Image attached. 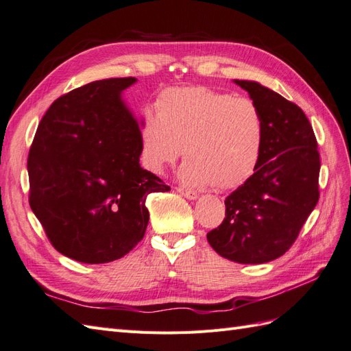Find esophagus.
I'll use <instances>...</instances> for the list:
<instances>
[{
	"instance_id": "34e87169",
	"label": "esophagus",
	"mask_w": 351,
	"mask_h": 351,
	"mask_svg": "<svg viewBox=\"0 0 351 351\" xmlns=\"http://www.w3.org/2000/svg\"><path fill=\"white\" fill-rule=\"evenodd\" d=\"M178 193L181 194V195H184L185 199H188V200H195V199H199V194H197L195 191L186 190V188H182V186H179V188H178Z\"/></svg>"
}]
</instances>
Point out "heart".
<instances>
[{
	"mask_svg": "<svg viewBox=\"0 0 351 351\" xmlns=\"http://www.w3.org/2000/svg\"><path fill=\"white\" fill-rule=\"evenodd\" d=\"M264 147L258 106L208 87H178L161 93L156 119L141 128L142 163L160 175L182 154L179 179L188 185L237 188L252 178Z\"/></svg>",
	"mask_w": 351,
	"mask_h": 351,
	"instance_id": "heart-1",
	"label": "heart"
}]
</instances>
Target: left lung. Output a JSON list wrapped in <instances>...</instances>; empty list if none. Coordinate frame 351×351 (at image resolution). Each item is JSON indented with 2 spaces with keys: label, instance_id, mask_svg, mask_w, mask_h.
I'll return each mask as SVG.
<instances>
[{
  "label": "left lung",
  "instance_id": "obj_1",
  "mask_svg": "<svg viewBox=\"0 0 351 351\" xmlns=\"http://www.w3.org/2000/svg\"><path fill=\"white\" fill-rule=\"evenodd\" d=\"M264 121V147L252 178L226 199V218L208 232L221 256L263 264L282 256L319 200L317 141L298 105L256 82L234 80Z\"/></svg>",
  "mask_w": 351,
  "mask_h": 351
}]
</instances>
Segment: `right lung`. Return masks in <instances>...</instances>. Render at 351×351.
Returning <instances> with one entry per match:
<instances>
[{
  "label": "right lung",
  "instance_id": "add662e5",
  "mask_svg": "<svg viewBox=\"0 0 351 351\" xmlns=\"http://www.w3.org/2000/svg\"><path fill=\"white\" fill-rule=\"evenodd\" d=\"M136 82L99 80L59 97L29 149L31 209L58 252L78 263L129 254L145 234L148 194L170 190L139 165L143 119L123 99Z\"/></svg>",
  "mask_w": 351,
  "mask_h": 351
}]
</instances>
